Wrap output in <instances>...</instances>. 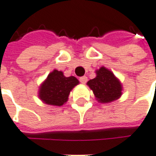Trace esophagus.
<instances>
[{"label": "esophagus", "instance_id": "obj_1", "mask_svg": "<svg viewBox=\"0 0 156 156\" xmlns=\"http://www.w3.org/2000/svg\"><path fill=\"white\" fill-rule=\"evenodd\" d=\"M80 83H82V84H86L87 83V76H81V77H80Z\"/></svg>", "mask_w": 156, "mask_h": 156}]
</instances>
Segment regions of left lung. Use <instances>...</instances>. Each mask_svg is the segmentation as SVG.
Returning <instances> with one entry per match:
<instances>
[{
  "instance_id": "1",
  "label": "left lung",
  "mask_w": 156,
  "mask_h": 156,
  "mask_svg": "<svg viewBox=\"0 0 156 156\" xmlns=\"http://www.w3.org/2000/svg\"><path fill=\"white\" fill-rule=\"evenodd\" d=\"M97 76L87 82L97 99L101 103H109L118 99L121 95V82L112 72L105 67L97 70Z\"/></svg>"
}]
</instances>
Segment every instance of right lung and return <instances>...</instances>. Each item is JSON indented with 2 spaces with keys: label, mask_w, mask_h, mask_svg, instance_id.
I'll return each instance as SVG.
<instances>
[{
  "label": "right lung",
  "mask_w": 156,
  "mask_h": 156,
  "mask_svg": "<svg viewBox=\"0 0 156 156\" xmlns=\"http://www.w3.org/2000/svg\"><path fill=\"white\" fill-rule=\"evenodd\" d=\"M78 84L79 80L75 76L66 77L63 72L55 69L41 85L39 98L47 105L61 106L67 102L70 91Z\"/></svg>",
  "instance_id": "add662e5"
}]
</instances>
